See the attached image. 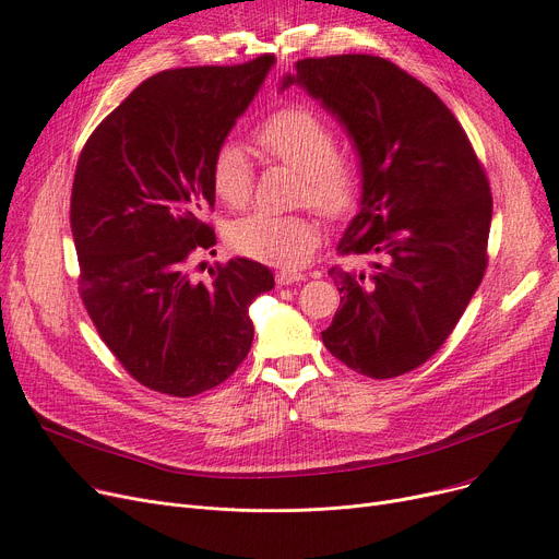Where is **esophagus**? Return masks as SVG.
Returning <instances> with one entry per match:
<instances>
[{
    "label": "esophagus",
    "instance_id": "obj_1",
    "mask_svg": "<svg viewBox=\"0 0 559 559\" xmlns=\"http://www.w3.org/2000/svg\"><path fill=\"white\" fill-rule=\"evenodd\" d=\"M301 281H306V276L301 272H278L276 274L278 285H295V283H301Z\"/></svg>",
    "mask_w": 559,
    "mask_h": 559
}]
</instances>
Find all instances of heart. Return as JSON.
I'll return each instance as SVG.
<instances>
[{"label":"heart","instance_id":"b5f03b06","mask_svg":"<svg viewBox=\"0 0 559 559\" xmlns=\"http://www.w3.org/2000/svg\"><path fill=\"white\" fill-rule=\"evenodd\" d=\"M253 142L264 158L301 174V203H310L329 219H344L356 211L362 169L354 154L337 150L335 129L324 115L304 104L278 108L258 124ZM211 188L233 211L251 201L253 167L238 144L217 146L211 160ZM228 242L242 255L295 270L319 247L321 224L314 215L253 213L230 224Z\"/></svg>","mask_w":559,"mask_h":559}]
</instances>
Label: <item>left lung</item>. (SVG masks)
I'll use <instances>...</instances> for the list:
<instances>
[{"instance_id":"obj_1","label":"left lung","mask_w":559,"mask_h":559,"mask_svg":"<svg viewBox=\"0 0 559 559\" xmlns=\"http://www.w3.org/2000/svg\"><path fill=\"white\" fill-rule=\"evenodd\" d=\"M295 70L283 83L324 102L362 160V209L337 253L369 264L329 270L342 310L321 340L362 376H403L442 348L485 276L489 179L449 106L385 58H304Z\"/></svg>"}]
</instances>
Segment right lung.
<instances>
[{"instance_id":"obj_1","label":"right lung","mask_w":559,"mask_h":559,"mask_svg":"<svg viewBox=\"0 0 559 559\" xmlns=\"http://www.w3.org/2000/svg\"><path fill=\"white\" fill-rule=\"evenodd\" d=\"M274 53L240 66L165 70L106 115L76 160L70 226L79 295L110 354L140 385L190 399L249 356V306L272 272L230 258L194 278L213 253L211 160L255 97Z\"/></svg>"}]
</instances>
